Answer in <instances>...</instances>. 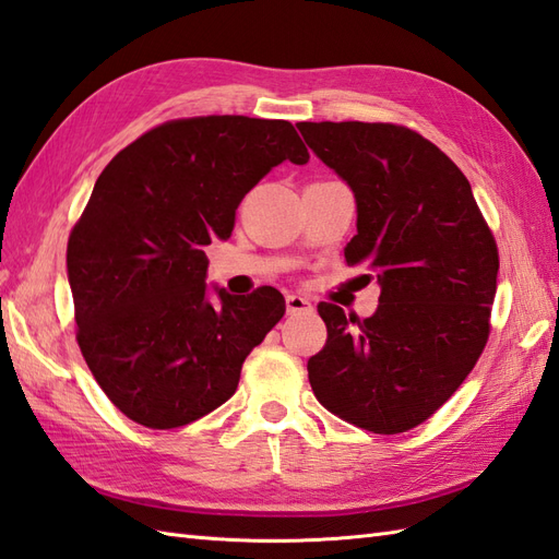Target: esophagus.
<instances>
[{
  "instance_id": "34e87169",
  "label": "esophagus",
  "mask_w": 559,
  "mask_h": 559,
  "mask_svg": "<svg viewBox=\"0 0 559 559\" xmlns=\"http://www.w3.org/2000/svg\"><path fill=\"white\" fill-rule=\"evenodd\" d=\"M308 310H312V304L308 301L306 296H301V294H289L287 296V312H289V316H296V312H308Z\"/></svg>"
}]
</instances>
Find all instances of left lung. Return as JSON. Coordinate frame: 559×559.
Returning <instances> with one entry per match:
<instances>
[{
	"label": "left lung",
	"mask_w": 559,
	"mask_h": 559,
	"mask_svg": "<svg viewBox=\"0 0 559 559\" xmlns=\"http://www.w3.org/2000/svg\"><path fill=\"white\" fill-rule=\"evenodd\" d=\"M298 130L350 187L358 235L346 263L370 270L382 289L365 320L318 306L326 344L308 360L312 393L360 429L407 431L453 396L486 346L493 235L467 177L421 134L358 120Z\"/></svg>",
	"instance_id": "8db88e82"
}]
</instances>
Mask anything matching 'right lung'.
Wrapping results in <instances>:
<instances>
[{
    "mask_svg": "<svg viewBox=\"0 0 559 559\" xmlns=\"http://www.w3.org/2000/svg\"><path fill=\"white\" fill-rule=\"evenodd\" d=\"M308 158L289 120L206 116L148 130L104 168L66 265L80 350L122 415L175 429L237 391L287 308L272 287H211L203 249L229 239L241 199L272 168Z\"/></svg>",
    "mask_w": 559,
    "mask_h": 559,
    "instance_id": "1",
    "label": "right lung"
}]
</instances>
